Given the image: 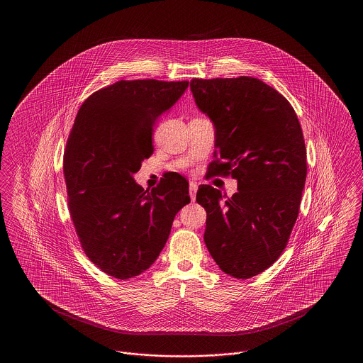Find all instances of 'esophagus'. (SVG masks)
Returning a JSON list of instances; mask_svg holds the SVG:
<instances>
[{
	"mask_svg": "<svg viewBox=\"0 0 363 363\" xmlns=\"http://www.w3.org/2000/svg\"><path fill=\"white\" fill-rule=\"evenodd\" d=\"M197 188H199L197 182H194V181H190L189 194L190 199H191V201H194V200H196V193H197Z\"/></svg>",
	"mask_w": 363,
	"mask_h": 363,
	"instance_id": "1",
	"label": "esophagus"
}]
</instances>
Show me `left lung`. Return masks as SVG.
<instances>
[{
  "instance_id": "8db88e82",
  "label": "left lung",
  "mask_w": 363,
  "mask_h": 363,
  "mask_svg": "<svg viewBox=\"0 0 363 363\" xmlns=\"http://www.w3.org/2000/svg\"><path fill=\"white\" fill-rule=\"evenodd\" d=\"M190 89L215 126L209 172L238 181L231 197L199 186L208 252L227 275L256 277L280 257L299 213L308 174L301 123L290 102L255 77L193 79Z\"/></svg>"
}]
</instances>
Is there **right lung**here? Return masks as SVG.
Here are the masks:
<instances>
[{
  "mask_svg": "<svg viewBox=\"0 0 363 363\" xmlns=\"http://www.w3.org/2000/svg\"><path fill=\"white\" fill-rule=\"evenodd\" d=\"M189 82L120 80L89 95L64 152L68 208L86 253L108 277L126 280L147 271L164 247L177 212L190 203L178 173L144 190L133 179L152 155L157 120Z\"/></svg>",
  "mask_w": 363,
  "mask_h": 363,
  "instance_id": "right-lung-1",
  "label": "right lung"
}]
</instances>
